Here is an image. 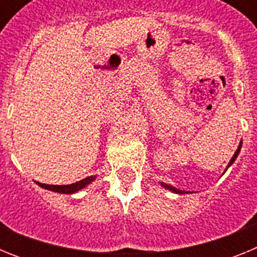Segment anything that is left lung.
I'll use <instances>...</instances> for the list:
<instances>
[{
	"instance_id": "left-lung-1",
	"label": "left lung",
	"mask_w": 257,
	"mask_h": 257,
	"mask_svg": "<svg viewBox=\"0 0 257 257\" xmlns=\"http://www.w3.org/2000/svg\"><path fill=\"white\" fill-rule=\"evenodd\" d=\"M240 147H242V142L239 143V147H238V149H237V151H235L234 156L231 157V160H230V162H229L228 167H230V166H231V163L234 162V161H235V158H237V157H238V154H239V152H240ZM228 167H226V169H228ZM161 185H162V187L165 188V189H169V190H171V192H174V193H178V194H185V192H184V190L176 189V188H174V187H172V185H169V184H166V183H161Z\"/></svg>"
}]
</instances>
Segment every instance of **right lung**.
I'll return each mask as SVG.
<instances>
[{
    "label": "right lung",
    "instance_id": "right-lung-1",
    "mask_svg": "<svg viewBox=\"0 0 257 257\" xmlns=\"http://www.w3.org/2000/svg\"><path fill=\"white\" fill-rule=\"evenodd\" d=\"M95 180V176H88V178L82 179V180L77 181V183L69 184V185H49V184H42V183H36L40 185L41 188H45L47 190H52V192L56 193H63V194H73V193L78 192V190L83 189L86 185H88L90 183Z\"/></svg>",
    "mask_w": 257,
    "mask_h": 257
}]
</instances>
